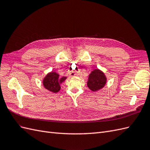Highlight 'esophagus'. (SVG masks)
Wrapping results in <instances>:
<instances>
[{"mask_svg": "<svg viewBox=\"0 0 150 150\" xmlns=\"http://www.w3.org/2000/svg\"><path fill=\"white\" fill-rule=\"evenodd\" d=\"M70 75H71V76H75V74H70Z\"/></svg>", "mask_w": 150, "mask_h": 150, "instance_id": "34e87169", "label": "esophagus"}]
</instances>
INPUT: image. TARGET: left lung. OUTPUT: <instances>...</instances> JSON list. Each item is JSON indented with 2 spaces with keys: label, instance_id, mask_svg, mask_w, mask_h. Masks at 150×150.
<instances>
[{
  "label": "left lung",
  "instance_id": "obj_1",
  "mask_svg": "<svg viewBox=\"0 0 150 150\" xmlns=\"http://www.w3.org/2000/svg\"><path fill=\"white\" fill-rule=\"evenodd\" d=\"M107 83V77L102 70L94 69L89 74L87 82V87L92 92L99 91L103 88Z\"/></svg>",
  "mask_w": 150,
  "mask_h": 150
}]
</instances>
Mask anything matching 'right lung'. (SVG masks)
Listing matches in <instances>:
<instances>
[{
	"mask_svg": "<svg viewBox=\"0 0 150 150\" xmlns=\"http://www.w3.org/2000/svg\"><path fill=\"white\" fill-rule=\"evenodd\" d=\"M67 79V76L59 77V74L55 71H50L42 79L43 87L52 93H57L61 89V84Z\"/></svg>",
	"mask_w": 150,
	"mask_h": 150,
	"instance_id": "right-lung-1",
	"label": "right lung"
}]
</instances>
